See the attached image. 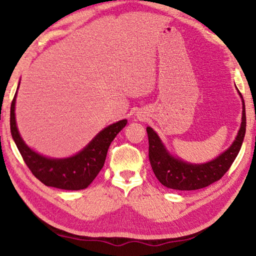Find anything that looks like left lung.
<instances>
[{
	"instance_id": "1",
	"label": "left lung",
	"mask_w": 256,
	"mask_h": 256,
	"mask_svg": "<svg viewBox=\"0 0 256 256\" xmlns=\"http://www.w3.org/2000/svg\"><path fill=\"white\" fill-rule=\"evenodd\" d=\"M243 102L242 123L238 136L226 151L213 161L205 164H190L173 158L165 150L161 140L153 128H146L148 136V158L155 176L164 186L180 191H192L206 188L218 181L231 168L234 160L241 150L245 130L246 116L245 104L241 92L238 91Z\"/></svg>"
}]
</instances>
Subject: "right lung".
Instances as JSON below:
<instances>
[{
  "instance_id": "right-lung-1",
  "label": "right lung",
  "mask_w": 256,
  "mask_h": 256,
  "mask_svg": "<svg viewBox=\"0 0 256 256\" xmlns=\"http://www.w3.org/2000/svg\"><path fill=\"white\" fill-rule=\"evenodd\" d=\"M15 98L16 93L13 98L10 114L11 134L30 171L46 186L68 191L86 188L102 170L110 145L126 125V120H122L105 128L88 143L86 148L72 158H48L26 146L20 136L15 122Z\"/></svg>"
}]
</instances>
